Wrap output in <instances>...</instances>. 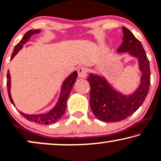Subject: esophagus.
<instances>
[{
    "instance_id": "obj_1",
    "label": "esophagus",
    "mask_w": 161,
    "mask_h": 161,
    "mask_svg": "<svg viewBox=\"0 0 161 161\" xmlns=\"http://www.w3.org/2000/svg\"><path fill=\"white\" fill-rule=\"evenodd\" d=\"M87 71L86 68H80L78 69V76L79 78H85L87 76Z\"/></svg>"
}]
</instances>
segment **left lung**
I'll list each match as a JSON object with an SVG mask.
<instances>
[{"instance_id":"8db88e82","label":"left lung","mask_w":161,"mask_h":161,"mask_svg":"<svg viewBox=\"0 0 161 161\" xmlns=\"http://www.w3.org/2000/svg\"><path fill=\"white\" fill-rule=\"evenodd\" d=\"M122 29L123 42L117 52H128L138 59L141 71V83L133 93L124 95L116 91L105 77L93 73L89 74L87 81L91 85V108L98 120L105 122L120 121L133 114L144 102L150 85L149 62L143 46L129 29L125 27Z\"/></svg>"}]
</instances>
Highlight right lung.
<instances>
[{"label": "right lung", "instance_id": "1", "mask_svg": "<svg viewBox=\"0 0 161 161\" xmlns=\"http://www.w3.org/2000/svg\"><path fill=\"white\" fill-rule=\"evenodd\" d=\"M40 29H33L28 31L26 33L24 34L22 40H21L16 45L15 47H14L13 53H12V57H11V59H13V57L18 53V51L23 48V45L25 44L28 41H29L30 37H31V35H33L34 34H38L40 33ZM77 76H78L77 72L74 71L72 74H70L65 80H64L61 87L60 95H59V99L57 101V104H55V106L53 107V108L51 110L49 111V112L43 113V114H26V113H23L20 111L21 115H22L25 119L29 120V121L32 122H36V123L40 124H51L58 121L65 112L66 104H67L68 98L69 97L70 91L72 90V87L74 86L75 82H76ZM6 85H7L8 97H9L11 102H12L14 106V102L12 98V96H11V76L8 70L7 72V83H6Z\"/></svg>", "mask_w": 161, "mask_h": 161}]
</instances>
